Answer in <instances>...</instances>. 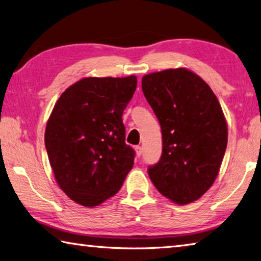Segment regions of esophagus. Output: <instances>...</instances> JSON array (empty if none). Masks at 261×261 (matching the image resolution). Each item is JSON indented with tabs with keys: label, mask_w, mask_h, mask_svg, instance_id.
<instances>
[{
	"label": "esophagus",
	"mask_w": 261,
	"mask_h": 261,
	"mask_svg": "<svg viewBox=\"0 0 261 261\" xmlns=\"http://www.w3.org/2000/svg\"><path fill=\"white\" fill-rule=\"evenodd\" d=\"M135 152H136V156L141 157V154H142V148H141L140 145H136V147H135Z\"/></svg>",
	"instance_id": "1"
}]
</instances>
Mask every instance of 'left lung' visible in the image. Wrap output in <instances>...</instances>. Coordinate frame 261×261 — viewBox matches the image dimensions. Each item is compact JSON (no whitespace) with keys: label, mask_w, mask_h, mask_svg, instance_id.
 <instances>
[{"label":"left lung","mask_w":261,"mask_h":261,"mask_svg":"<svg viewBox=\"0 0 261 261\" xmlns=\"http://www.w3.org/2000/svg\"><path fill=\"white\" fill-rule=\"evenodd\" d=\"M142 90L162 127L163 153L149 176L173 203L199 199L211 188L227 148L225 114L210 86L186 67L142 77Z\"/></svg>","instance_id":"left-lung-1"}]
</instances>
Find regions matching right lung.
Instances as JSON below:
<instances>
[{"label":"right lung","mask_w":261,"mask_h":261,"mask_svg":"<svg viewBox=\"0 0 261 261\" xmlns=\"http://www.w3.org/2000/svg\"><path fill=\"white\" fill-rule=\"evenodd\" d=\"M138 77H82L55 103L44 142L55 180L73 202L102 204L120 190L134 165L122 113Z\"/></svg>","instance_id":"obj_1"}]
</instances>
